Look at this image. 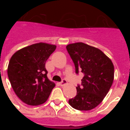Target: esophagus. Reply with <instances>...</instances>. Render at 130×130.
<instances>
[{"instance_id": "esophagus-1", "label": "esophagus", "mask_w": 130, "mask_h": 130, "mask_svg": "<svg viewBox=\"0 0 130 130\" xmlns=\"http://www.w3.org/2000/svg\"><path fill=\"white\" fill-rule=\"evenodd\" d=\"M59 84H60V86H65V85L67 84H68V82H67V81H66L65 79H63L62 82H60Z\"/></svg>"}]
</instances>
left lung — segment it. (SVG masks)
Returning <instances> with one entry per match:
<instances>
[{"label":"left lung","instance_id":"left-lung-1","mask_svg":"<svg viewBox=\"0 0 130 130\" xmlns=\"http://www.w3.org/2000/svg\"><path fill=\"white\" fill-rule=\"evenodd\" d=\"M73 60L76 73L84 74L82 86L76 87V95L69 100L74 109L89 111L102 102L114 79V66L111 60L100 49L83 42L66 46Z\"/></svg>","mask_w":130,"mask_h":130}]
</instances>
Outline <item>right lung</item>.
<instances>
[{
	"label": "right lung",
	"instance_id": "right-lung-1",
	"mask_svg": "<svg viewBox=\"0 0 130 130\" xmlns=\"http://www.w3.org/2000/svg\"><path fill=\"white\" fill-rule=\"evenodd\" d=\"M56 48L55 44L39 42L16 51L7 67L12 88L23 102L31 106L44 103L55 84L46 76V61Z\"/></svg>",
	"mask_w": 130,
	"mask_h": 130
}]
</instances>
